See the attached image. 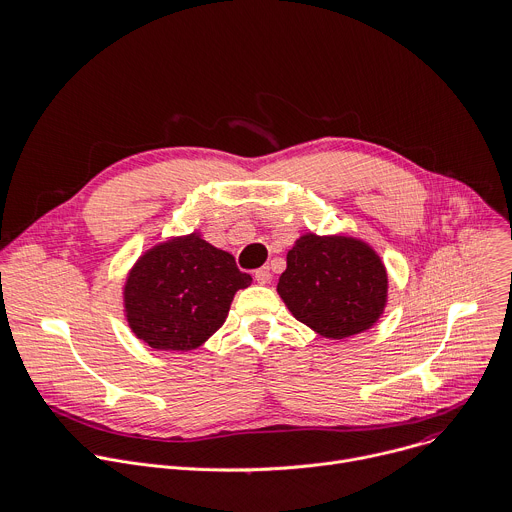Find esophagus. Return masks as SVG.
Masks as SVG:
<instances>
[{
	"label": "esophagus",
	"instance_id": "34e87169",
	"mask_svg": "<svg viewBox=\"0 0 512 512\" xmlns=\"http://www.w3.org/2000/svg\"><path fill=\"white\" fill-rule=\"evenodd\" d=\"M254 278H256V282H260V285H268V282L272 280V272L268 266H262L254 272Z\"/></svg>",
	"mask_w": 512,
	"mask_h": 512
}]
</instances>
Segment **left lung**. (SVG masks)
Returning a JSON list of instances; mask_svg holds the SVG:
<instances>
[{"instance_id": "1", "label": "left lung", "mask_w": 512, "mask_h": 512, "mask_svg": "<svg viewBox=\"0 0 512 512\" xmlns=\"http://www.w3.org/2000/svg\"><path fill=\"white\" fill-rule=\"evenodd\" d=\"M388 278L378 254L360 240L307 234L287 254L278 295L323 337L344 339L370 329L386 305Z\"/></svg>"}]
</instances>
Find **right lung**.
I'll list each match as a JSON object with an SVG mask.
<instances>
[{
	"label": "right lung",
	"mask_w": 512,
	"mask_h": 512,
	"mask_svg": "<svg viewBox=\"0 0 512 512\" xmlns=\"http://www.w3.org/2000/svg\"><path fill=\"white\" fill-rule=\"evenodd\" d=\"M250 282L232 254L197 234L168 240L140 256L128 276V323L154 350H195L223 325L236 291Z\"/></svg>",
	"instance_id": "right-lung-1"
}]
</instances>
